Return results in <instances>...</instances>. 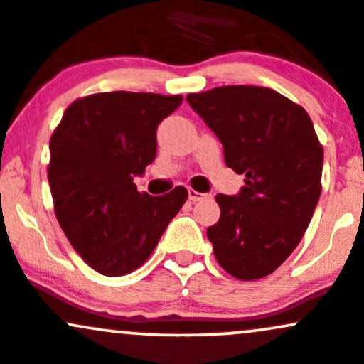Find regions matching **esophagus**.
I'll list each match as a JSON object with an SVG mask.
<instances>
[{
  "label": "esophagus",
  "mask_w": 364,
  "mask_h": 364,
  "mask_svg": "<svg viewBox=\"0 0 364 364\" xmlns=\"http://www.w3.org/2000/svg\"><path fill=\"white\" fill-rule=\"evenodd\" d=\"M205 197V193H200V192H197V190H193V188H188V198L192 202H197V200H200V198H204Z\"/></svg>",
  "instance_id": "34e87169"
}]
</instances>
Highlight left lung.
Listing matches in <instances>:
<instances>
[{
    "label": "left lung",
    "instance_id": "obj_1",
    "mask_svg": "<svg viewBox=\"0 0 364 364\" xmlns=\"http://www.w3.org/2000/svg\"><path fill=\"white\" fill-rule=\"evenodd\" d=\"M186 101L244 174L239 195H216L208 239L221 269L240 281L272 274L300 244L321 195L323 146L309 113L267 87L225 85Z\"/></svg>",
    "mask_w": 364,
    "mask_h": 364
}]
</instances>
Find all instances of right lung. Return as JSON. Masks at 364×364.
Wrapping results in <instances>:
<instances>
[{
    "label": "right lung",
    "instance_id": "add662e5",
    "mask_svg": "<svg viewBox=\"0 0 364 364\" xmlns=\"http://www.w3.org/2000/svg\"><path fill=\"white\" fill-rule=\"evenodd\" d=\"M183 95L101 92L73 101L50 137L53 211L73 250L95 272L139 269L188 198L185 186L151 197L137 192L156 155V127Z\"/></svg>",
    "mask_w": 364,
    "mask_h": 364
}]
</instances>
